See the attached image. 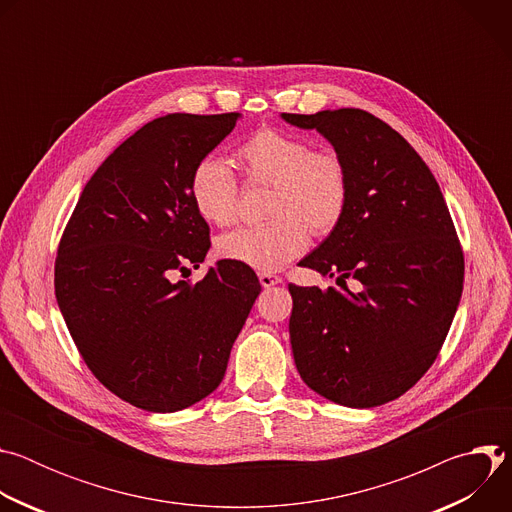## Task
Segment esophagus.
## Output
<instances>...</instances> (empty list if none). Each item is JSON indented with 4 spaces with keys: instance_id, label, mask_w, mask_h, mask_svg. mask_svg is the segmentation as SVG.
Returning <instances> with one entry per match:
<instances>
[{
    "instance_id": "esophagus-1",
    "label": "esophagus",
    "mask_w": 512,
    "mask_h": 512,
    "mask_svg": "<svg viewBox=\"0 0 512 512\" xmlns=\"http://www.w3.org/2000/svg\"><path fill=\"white\" fill-rule=\"evenodd\" d=\"M259 281H261V285H263L265 289H269V287L281 283V277H277V275H273V273H259Z\"/></svg>"
}]
</instances>
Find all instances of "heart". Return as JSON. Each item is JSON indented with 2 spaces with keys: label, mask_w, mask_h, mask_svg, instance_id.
Returning <instances> with one entry per match:
<instances>
[{
  "label": "heart",
  "mask_w": 512,
  "mask_h": 512,
  "mask_svg": "<svg viewBox=\"0 0 512 512\" xmlns=\"http://www.w3.org/2000/svg\"><path fill=\"white\" fill-rule=\"evenodd\" d=\"M237 160L255 184L273 186L271 223L241 227L216 241L218 255L261 273H273L308 247V229L330 233L348 202V172L330 148H312L304 135L263 127L249 135ZM190 198L204 221L225 227L237 218L239 184L229 166L214 156L196 162Z\"/></svg>",
  "instance_id": "obj_1"
}]
</instances>
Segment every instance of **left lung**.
Here are the masks:
<instances>
[{"instance_id":"left-lung-1","label":"left lung","mask_w":512,"mask_h":512,"mask_svg":"<svg viewBox=\"0 0 512 512\" xmlns=\"http://www.w3.org/2000/svg\"><path fill=\"white\" fill-rule=\"evenodd\" d=\"M281 117L322 133L348 172L342 218L302 261L338 275L342 291L289 283L298 373L338 405L389 403L427 373L462 298L464 255L448 204L419 154L379 117L362 109ZM346 278L359 281L356 292Z\"/></svg>"}]
</instances>
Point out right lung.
<instances>
[{"instance_id": "1", "label": "right lung", "mask_w": 512, "mask_h": 512, "mask_svg": "<svg viewBox=\"0 0 512 512\" xmlns=\"http://www.w3.org/2000/svg\"><path fill=\"white\" fill-rule=\"evenodd\" d=\"M239 113H170L127 137L87 182L62 233L56 302L91 373L154 413L186 409L221 385L261 285L223 259L174 281L208 249L190 174Z\"/></svg>"}]
</instances>
